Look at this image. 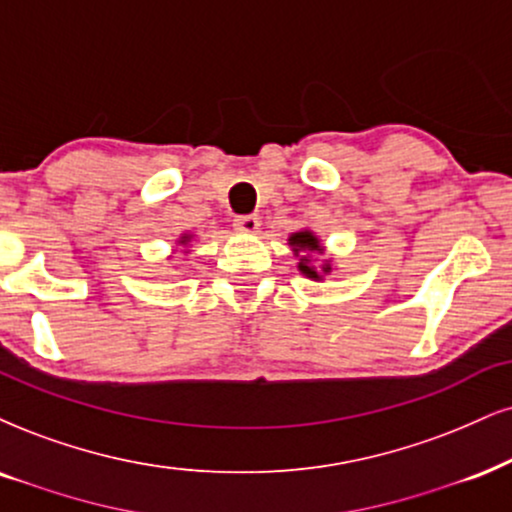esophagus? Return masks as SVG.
Segmentation results:
<instances>
[{
	"mask_svg": "<svg viewBox=\"0 0 512 512\" xmlns=\"http://www.w3.org/2000/svg\"><path fill=\"white\" fill-rule=\"evenodd\" d=\"M258 227H261V220H258V216H237L235 218V230L242 232V235H254V232H258Z\"/></svg>",
	"mask_w": 512,
	"mask_h": 512,
	"instance_id": "1",
	"label": "esophagus"
}]
</instances>
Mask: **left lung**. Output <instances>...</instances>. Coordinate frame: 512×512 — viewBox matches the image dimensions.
<instances>
[{
	"label": "left lung",
	"mask_w": 512,
	"mask_h": 512,
	"mask_svg": "<svg viewBox=\"0 0 512 512\" xmlns=\"http://www.w3.org/2000/svg\"><path fill=\"white\" fill-rule=\"evenodd\" d=\"M287 242L292 246L294 256L299 258L296 268H299V273L308 277V280L323 282L334 270L332 258H325L323 239L315 235L313 230H308V227H301V230L292 232V235L287 237Z\"/></svg>",
	"instance_id": "8db88e82"
}]
</instances>
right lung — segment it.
<instances>
[{
    "label": "right lung",
    "instance_id": "1",
    "mask_svg": "<svg viewBox=\"0 0 512 512\" xmlns=\"http://www.w3.org/2000/svg\"><path fill=\"white\" fill-rule=\"evenodd\" d=\"M192 239H194V235H192V232H182V235L178 237V239H175V246H182V251H185V254H187V244L189 242H192Z\"/></svg>",
    "mask_w": 512,
    "mask_h": 512
}]
</instances>
